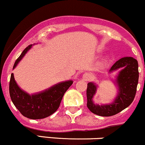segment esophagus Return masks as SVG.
<instances>
[{
    "instance_id": "1",
    "label": "esophagus",
    "mask_w": 145,
    "mask_h": 145,
    "mask_svg": "<svg viewBox=\"0 0 145 145\" xmlns=\"http://www.w3.org/2000/svg\"><path fill=\"white\" fill-rule=\"evenodd\" d=\"M84 78L86 80H89L90 78H91V75L88 74V73H86V74H84Z\"/></svg>"
}]
</instances>
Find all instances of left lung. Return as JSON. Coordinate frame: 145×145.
Instances as JSON below:
<instances>
[{"instance_id":"left-lung-1","label":"left lung","mask_w":145,"mask_h":145,"mask_svg":"<svg viewBox=\"0 0 145 145\" xmlns=\"http://www.w3.org/2000/svg\"><path fill=\"white\" fill-rule=\"evenodd\" d=\"M121 67L123 69L117 77L119 94L112 104L104 106L94 104L92 99L96 92V86L92 82L88 83L87 107L93 113L101 116L114 115L125 109L134 101L138 83V63L137 60L132 57L122 58L113 65L110 71Z\"/></svg>"}]
</instances>
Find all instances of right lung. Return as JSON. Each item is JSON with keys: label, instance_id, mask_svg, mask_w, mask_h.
Returning <instances> with one entry per match:
<instances>
[{"label": "right lung", "instance_id": "obj_1", "mask_svg": "<svg viewBox=\"0 0 145 145\" xmlns=\"http://www.w3.org/2000/svg\"><path fill=\"white\" fill-rule=\"evenodd\" d=\"M31 46L29 45L23 50L20 56L16 59L14 68ZM72 83L71 80L59 83L44 92L30 95L20 89L15 81L14 74H11L9 81V94L12 102L23 116L31 119H44L57 110L65 93Z\"/></svg>", "mask_w": 145, "mask_h": 145}]
</instances>
